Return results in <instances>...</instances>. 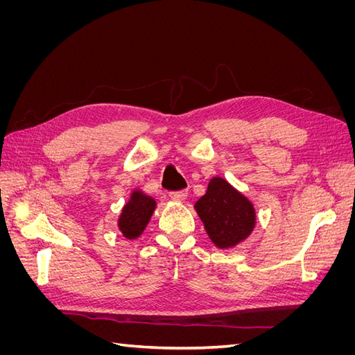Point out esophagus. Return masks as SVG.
<instances>
[{
  "label": "esophagus",
  "instance_id": "1",
  "mask_svg": "<svg viewBox=\"0 0 355 355\" xmlns=\"http://www.w3.org/2000/svg\"><path fill=\"white\" fill-rule=\"evenodd\" d=\"M188 196L187 191H175V192H170V198L173 201H184Z\"/></svg>",
  "mask_w": 355,
  "mask_h": 355
}]
</instances>
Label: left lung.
Returning <instances> with one entry per match:
<instances>
[{"label":"left lung","mask_w":355,"mask_h":355,"mask_svg":"<svg viewBox=\"0 0 355 355\" xmlns=\"http://www.w3.org/2000/svg\"><path fill=\"white\" fill-rule=\"evenodd\" d=\"M194 209L210 240L219 249H230L244 241L256 223L250 200L218 176L209 182L206 194L196 202Z\"/></svg>","instance_id":"obj_1"}]
</instances>
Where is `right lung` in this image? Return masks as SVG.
Wrapping results in <instances>:
<instances>
[{"instance_id":"obj_1","label":"right lung","mask_w":355,"mask_h":355,"mask_svg":"<svg viewBox=\"0 0 355 355\" xmlns=\"http://www.w3.org/2000/svg\"><path fill=\"white\" fill-rule=\"evenodd\" d=\"M157 202L153 197L135 189L118 218V228L127 240H135L141 235L151 219Z\"/></svg>"}]
</instances>
